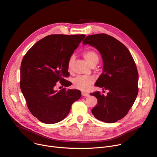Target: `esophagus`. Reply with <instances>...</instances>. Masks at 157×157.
<instances>
[{
    "label": "esophagus",
    "instance_id": "obj_1",
    "mask_svg": "<svg viewBox=\"0 0 157 157\" xmlns=\"http://www.w3.org/2000/svg\"><path fill=\"white\" fill-rule=\"evenodd\" d=\"M81 94H82V96H84V97H87V96H89V94H87V93H84V92H82L81 93Z\"/></svg>",
    "mask_w": 157,
    "mask_h": 157
}]
</instances>
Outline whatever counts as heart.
<instances>
[{
  "label": "heart",
  "mask_w": 157,
  "mask_h": 157,
  "mask_svg": "<svg viewBox=\"0 0 157 157\" xmlns=\"http://www.w3.org/2000/svg\"><path fill=\"white\" fill-rule=\"evenodd\" d=\"M84 58L91 66L96 64L99 61V56L98 53L92 50L85 51L83 54ZM75 60L74 55H71L68 61V69L70 71ZM94 78L91 76H78L73 79V86L76 89H79L82 91H87L90 88L91 85L94 82Z\"/></svg>",
  "instance_id": "b5f03b06"
}]
</instances>
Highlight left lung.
Instances as JSON below:
<instances>
[{
	"instance_id": "left-lung-1",
	"label": "left lung",
	"mask_w": 157,
	"mask_h": 157,
	"mask_svg": "<svg viewBox=\"0 0 157 157\" xmlns=\"http://www.w3.org/2000/svg\"><path fill=\"white\" fill-rule=\"evenodd\" d=\"M96 48L103 61L102 73L95 86L109 90L107 96L91 93L98 99L91 112L98 120L114 123L126 116L138 94L139 74L130 52L121 41L107 34L89 35L82 41Z\"/></svg>"
}]
</instances>
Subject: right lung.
<instances>
[{
    "label": "right lung",
    "mask_w": 157,
    "mask_h": 157,
    "mask_svg": "<svg viewBox=\"0 0 157 157\" xmlns=\"http://www.w3.org/2000/svg\"><path fill=\"white\" fill-rule=\"evenodd\" d=\"M84 35H50L27 52L20 66V89L29 109L40 122L52 124L63 120L72 104L81 96L77 89L55 90L56 82L70 86L68 61Z\"/></svg>",
    "instance_id": "obj_1"
}]
</instances>
